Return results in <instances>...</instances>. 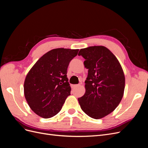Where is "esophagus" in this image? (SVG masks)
<instances>
[{
	"label": "esophagus",
	"instance_id": "34e87169",
	"mask_svg": "<svg viewBox=\"0 0 148 148\" xmlns=\"http://www.w3.org/2000/svg\"><path fill=\"white\" fill-rule=\"evenodd\" d=\"M79 86V84H72V85H71V88H75L77 87V86Z\"/></svg>",
	"mask_w": 148,
	"mask_h": 148
}]
</instances>
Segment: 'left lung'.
<instances>
[{
  "label": "left lung",
  "instance_id": "8db88e82",
  "mask_svg": "<svg viewBox=\"0 0 148 148\" xmlns=\"http://www.w3.org/2000/svg\"><path fill=\"white\" fill-rule=\"evenodd\" d=\"M88 69L85 81L86 92L78 98L84 112L99 119L113 112L122 99L125 76L116 57L104 46H90L78 53Z\"/></svg>",
  "mask_w": 148,
  "mask_h": 148
}]
</instances>
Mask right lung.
<instances>
[{"label":"right lung","mask_w":148,"mask_h":148,"mask_svg":"<svg viewBox=\"0 0 148 148\" xmlns=\"http://www.w3.org/2000/svg\"><path fill=\"white\" fill-rule=\"evenodd\" d=\"M78 51L52 49L40 58L26 75V100L31 110L40 117L48 119L57 114L70 95L67 69Z\"/></svg>","instance_id":"right-lung-1"}]
</instances>
